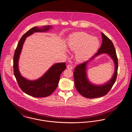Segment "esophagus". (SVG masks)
I'll return each instance as SVG.
<instances>
[{
	"instance_id": "esophagus-1",
	"label": "esophagus",
	"mask_w": 132,
	"mask_h": 132,
	"mask_svg": "<svg viewBox=\"0 0 132 132\" xmlns=\"http://www.w3.org/2000/svg\"><path fill=\"white\" fill-rule=\"evenodd\" d=\"M67 69H69V70H72V65L68 64L67 65Z\"/></svg>"
}]
</instances>
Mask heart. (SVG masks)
I'll return each mask as SVG.
<instances>
[{
    "label": "heart",
    "mask_w": 132,
    "mask_h": 132,
    "mask_svg": "<svg viewBox=\"0 0 132 132\" xmlns=\"http://www.w3.org/2000/svg\"><path fill=\"white\" fill-rule=\"evenodd\" d=\"M99 40L85 32H77L70 36L68 44L69 49L76 52L75 59L82 62L88 60L97 51Z\"/></svg>",
    "instance_id": "1"
}]
</instances>
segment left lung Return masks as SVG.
Masks as SVG:
<instances>
[{"label": "left lung", "instance_id": "obj_1", "mask_svg": "<svg viewBox=\"0 0 132 132\" xmlns=\"http://www.w3.org/2000/svg\"><path fill=\"white\" fill-rule=\"evenodd\" d=\"M102 43L96 54L90 60L76 67L73 72L75 85L79 93L88 98H95L106 95L114 84L118 75V60L114 45L112 41L101 33ZM108 54L113 60L115 68L111 79L105 84L95 85L89 82L86 75L87 63L95 57L102 54Z\"/></svg>", "mask_w": 132, "mask_h": 132}]
</instances>
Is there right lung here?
<instances>
[{
	"instance_id": "right-lung-1",
	"label": "right lung",
	"mask_w": 132,
	"mask_h": 132,
	"mask_svg": "<svg viewBox=\"0 0 132 132\" xmlns=\"http://www.w3.org/2000/svg\"><path fill=\"white\" fill-rule=\"evenodd\" d=\"M51 26L42 28L34 27L27 31L19 41L13 56V72L17 82L21 90L30 96L45 97L51 95L57 88L61 73L66 69L65 62L54 64L41 78L36 80H29L23 77L19 70V60L24 42L27 37L35 32H47Z\"/></svg>"
}]
</instances>
